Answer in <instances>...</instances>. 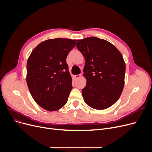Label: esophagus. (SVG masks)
<instances>
[{"label": "esophagus", "mask_w": 152, "mask_h": 152, "mask_svg": "<svg viewBox=\"0 0 152 152\" xmlns=\"http://www.w3.org/2000/svg\"><path fill=\"white\" fill-rule=\"evenodd\" d=\"M81 77V75H75V76H74V77H75V79H79V78H80Z\"/></svg>", "instance_id": "34e87169"}]
</instances>
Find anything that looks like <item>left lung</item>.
Listing matches in <instances>:
<instances>
[{
  "mask_svg": "<svg viewBox=\"0 0 152 152\" xmlns=\"http://www.w3.org/2000/svg\"><path fill=\"white\" fill-rule=\"evenodd\" d=\"M76 47L84 57L82 90L87 105L96 110L112 106L120 97L124 86L126 64L117 48L96 37L77 40Z\"/></svg>",
  "mask_w": 152,
  "mask_h": 152,
  "instance_id": "left-lung-1",
  "label": "left lung"
}]
</instances>
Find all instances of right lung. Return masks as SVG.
Wrapping results in <instances>:
<instances>
[{
  "label": "right lung",
  "instance_id": "obj_1",
  "mask_svg": "<svg viewBox=\"0 0 152 152\" xmlns=\"http://www.w3.org/2000/svg\"><path fill=\"white\" fill-rule=\"evenodd\" d=\"M76 40L55 38L38 44L27 61L26 83L40 107L53 111L65 105L73 88L66 58Z\"/></svg>",
  "mask_w": 152,
  "mask_h": 152
}]
</instances>
